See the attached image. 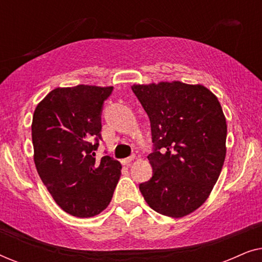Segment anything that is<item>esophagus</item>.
<instances>
[{
  "label": "esophagus",
  "instance_id": "obj_1",
  "mask_svg": "<svg viewBox=\"0 0 262 262\" xmlns=\"http://www.w3.org/2000/svg\"><path fill=\"white\" fill-rule=\"evenodd\" d=\"M134 160H135V156L132 155V156H130V157H126V159H124L123 161H121V163L125 164V166H128V164H130Z\"/></svg>",
  "mask_w": 262,
  "mask_h": 262
}]
</instances>
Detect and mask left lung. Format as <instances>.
Listing matches in <instances>:
<instances>
[{"mask_svg":"<svg viewBox=\"0 0 262 262\" xmlns=\"http://www.w3.org/2000/svg\"><path fill=\"white\" fill-rule=\"evenodd\" d=\"M148 114L154 143L152 178L139 185L148 205L163 216H187L205 203L225 160L227 121L217 96L180 81L134 84Z\"/></svg>","mask_w":262,"mask_h":262,"instance_id":"left-lung-1","label":"left lung"}]
</instances>
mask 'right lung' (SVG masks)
I'll use <instances>...</instances> for the list:
<instances>
[{
	"label": "right lung",
	"mask_w": 262,
	"mask_h": 262,
	"mask_svg": "<svg viewBox=\"0 0 262 262\" xmlns=\"http://www.w3.org/2000/svg\"><path fill=\"white\" fill-rule=\"evenodd\" d=\"M113 87L78 84L49 93L33 114L34 163L50 194L71 216L87 218L108 206L121 164L95 160L101 112Z\"/></svg>",
	"instance_id": "obj_1"
}]
</instances>
